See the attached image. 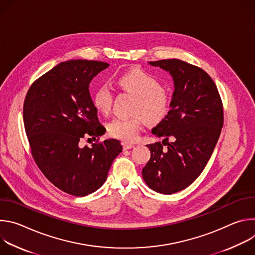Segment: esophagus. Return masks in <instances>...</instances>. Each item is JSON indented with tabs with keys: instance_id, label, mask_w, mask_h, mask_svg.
Returning a JSON list of instances; mask_svg holds the SVG:
<instances>
[{
	"instance_id": "esophagus-1",
	"label": "esophagus",
	"mask_w": 255,
	"mask_h": 255,
	"mask_svg": "<svg viewBox=\"0 0 255 255\" xmlns=\"http://www.w3.org/2000/svg\"><path fill=\"white\" fill-rule=\"evenodd\" d=\"M122 146H123V149H124V150H127V149L133 148L134 145L131 144V143H128V142H122Z\"/></svg>"
}]
</instances>
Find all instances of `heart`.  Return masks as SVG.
Instances as JSON below:
<instances>
[{
    "instance_id": "heart-1",
    "label": "heart",
    "mask_w": 255,
    "mask_h": 255,
    "mask_svg": "<svg viewBox=\"0 0 255 255\" xmlns=\"http://www.w3.org/2000/svg\"><path fill=\"white\" fill-rule=\"evenodd\" d=\"M115 85L135 98L132 107V113L135 115L115 118L109 122L107 129L112 137L126 142L134 141L143 124V118L148 124H157L168 115L171 95L148 72L141 69L128 70L115 80ZM93 104L98 112L108 115L113 104L112 92L104 86L98 88L93 95Z\"/></svg>"
}]
</instances>
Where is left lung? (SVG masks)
<instances>
[{
  "label": "left lung",
  "instance_id": "obj_1",
  "mask_svg": "<svg viewBox=\"0 0 255 255\" xmlns=\"http://www.w3.org/2000/svg\"><path fill=\"white\" fill-rule=\"evenodd\" d=\"M149 64L169 72L174 92L168 115L151 131L163 140L147 145L151 156L142 176L153 191L170 195L188 188L204 170L223 127V105L201 67L175 58Z\"/></svg>",
  "mask_w": 255,
  "mask_h": 255
}]
</instances>
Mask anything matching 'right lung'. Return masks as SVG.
I'll return each instance as SVG.
<instances>
[{
	"mask_svg": "<svg viewBox=\"0 0 255 255\" xmlns=\"http://www.w3.org/2000/svg\"><path fill=\"white\" fill-rule=\"evenodd\" d=\"M109 65L84 59L60 62L32 84L24 101V126L36 164L51 184L76 197L100 189L122 151L117 139L91 147L80 144L83 138L105 134L89 85Z\"/></svg>",
	"mask_w": 255,
	"mask_h": 255,
	"instance_id": "1",
	"label": "right lung"
}]
</instances>
